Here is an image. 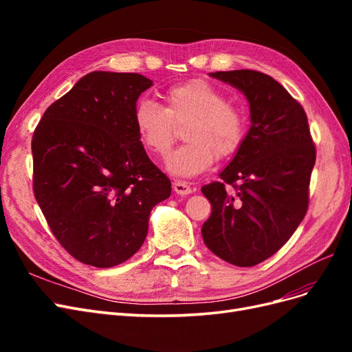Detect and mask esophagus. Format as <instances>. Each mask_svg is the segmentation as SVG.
Wrapping results in <instances>:
<instances>
[{
  "instance_id": "1",
  "label": "esophagus",
  "mask_w": 352,
  "mask_h": 352,
  "mask_svg": "<svg viewBox=\"0 0 352 352\" xmlns=\"http://www.w3.org/2000/svg\"><path fill=\"white\" fill-rule=\"evenodd\" d=\"M173 189L176 190V194H179V195H188L194 190L186 182H184V180H175Z\"/></svg>"
}]
</instances>
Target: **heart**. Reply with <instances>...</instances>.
<instances>
[{"instance_id": "obj_1", "label": "heart", "mask_w": 352, "mask_h": 352, "mask_svg": "<svg viewBox=\"0 0 352 352\" xmlns=\"http://www.w3.org/2000/svg\"><path fill=\"white\" fill-rule=\"evenodd\" d=\"M166 107L150 100L136 104L133 124L148 153L164 157L176 140V126L188 122V141L167 158V168L176 176H197L212 164L214 157L226 158L238 151L247 119L226 94L204 79L172 85L164 91Z\"/></svg>"}]
</instances>
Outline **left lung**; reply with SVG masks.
<instances>
[{"label":"left lung","mask_w":352,"mask_h":352,"mask_svg":"<svg viewBox=\"0 0 352 352\" xmlns=\"http://www.w3.org/2000/svg\"><path fill=\"white\" fill-rule=\"evenodd\" d=\"M211 76L243 92L251 127L220 180L201 188L211 202L201 233L217 257L251 267L278 252L307 214L316 145L302 105L269 74Z\"/></svg>","instance_id":"1"}]
</instances>
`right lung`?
I'll return each mask as SVG.
<instances>
[{
    "label": "right lung",
    "mask_w": 352,
    "mask_h": 352,
    "mask_svg": "<svg viewBox=\"0 0 352 352\" xmlns=\"http://www.w3.org/2000/svg\"><path fill=\"white\" fill-rule=\"evenodd\" d=\"M140 73L92 72L45 110L32 136L34 194L73 258L113 267L142 247L155 204L172 184L133 124Z\"/></svg>",
    "instance_id": "1"
}]
</instances>
